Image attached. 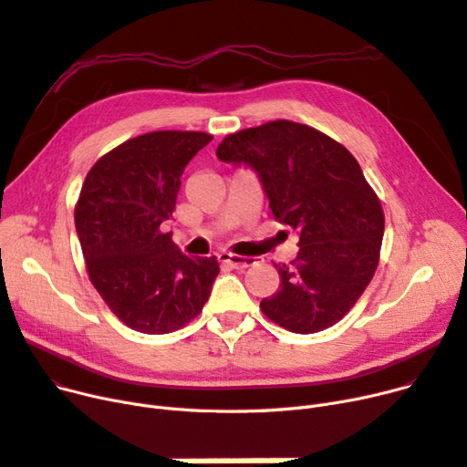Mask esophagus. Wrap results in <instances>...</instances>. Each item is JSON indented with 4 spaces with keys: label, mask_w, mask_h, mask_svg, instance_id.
<instances>
[{
    "label": "esophagus",
    "mask_w": 467,
    "mask_h": 467,
    "mask_svg": "<svg viewBox=\"0 0 467 467\" xmlns=\"http://www.w3.org/2000/svg\"><path fill=\"white\" fill-rule=\"evenodd\" d=\"M219 261L225 263V265H231L233 269H246V267L252 265V263H255L254 257L236 255V254H231V252H221Z\"/></svg>",
    "instance_id": "esophagus-1"
}]
</instances>
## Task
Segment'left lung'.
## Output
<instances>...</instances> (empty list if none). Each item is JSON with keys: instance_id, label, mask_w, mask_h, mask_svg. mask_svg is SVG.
Returning a JSON list of instances; mask_svg holds the SVG:
<instances>
[{"instance_id": "left-lung-1", "label": "left lung", "mask_w": 467, "mask_h": 467, "mask_svg": "<svg viewBox=\"0 0 467 467\" xmlns=\"http://www.w3.org/2000/svg\"><path fill=\"white\" fill-rule=\"evenodd\" d=\"M223 161L252 166L273 215L299 233V254L275 265L280 288L259 307L296 334L346 317L379 261L385 217L355 156L337 140L290 119L240 130L217 147Z\"/></svg>"}]
</instances>
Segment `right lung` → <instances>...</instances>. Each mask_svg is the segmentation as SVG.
Here are the masks:
<instances>
[{
  "instance_id": "obj_1",
  "label": "right lung",
  "mask_w": 467,
  "mask_h": 467,
  "mask_svg": "<svg viewBox=\"0 0 467 467\" xmlns=\"http://www.w3.org/2000/svg\"><path fill=\"white\" fill-rule=\"evenodd\" d=\"M212 140L204 131H152L100 156L76 202L86 269L109 309L143 334L183 328L210 297L217 257H189L161 233L181 175Z\"/></svg>"
}]
</instances>
